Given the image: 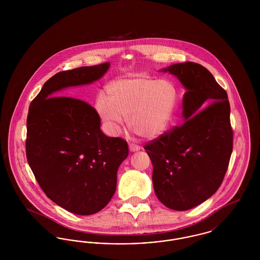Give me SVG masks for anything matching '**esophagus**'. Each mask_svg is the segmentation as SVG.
Masks as SVG:
<instances>
[{"mask_svg":"<svg viewBox=\"0 0 260 260\" xmlns=\"http://www.w3.org/2000/svg\"><path fill=\"white\" fill-rule=\"evenodd\" d=\"M128 148H129V151L131 152H137V151H139L140 150V147L138 146V145H136V144H128Z\"/></svg>","mask_w":260,"mask_h":260,"instance_id":"34e87169","label":"esophagus"}]
</instances>
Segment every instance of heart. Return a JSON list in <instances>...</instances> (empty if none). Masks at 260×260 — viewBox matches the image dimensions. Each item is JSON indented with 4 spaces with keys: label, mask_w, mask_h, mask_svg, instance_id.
<instances>
[{
    "label": "heart",
    "mask_w": 260,
    "mask_h": 260,
    "mask_svg": "<svg viewBox=\"0 0 260 260\" xmlns=\"http://www.w3.org/2000/svg\"><path fill=\"white\" fill-rule=\"evenodd\" d=\"M106 92L109 99L99 94L95 107L108 133L119 135L127 119L128 127L146 139L156 138L166 132L177 99L172 82L145 77L115 81Z\"/></svg>",
    "instance_id": "1"
}]
</instances>
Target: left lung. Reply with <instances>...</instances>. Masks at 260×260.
Segmentation results:
<instances>
[{
  "instance_id": "8db88e82",
  "label": "left lung",
  "mask_w": 260,
  "mask_h": 260,
  "mask_svg": "<svg viewBox=\"0 0 260 260\" xmlns=\"http://www.w3.org/2000/svg\"><path fill=\"white\" fill-rule=\"evenodd\" d=\"M159 72L173 75L186 89L183 124L144 149L153 165L156 196L169 209L190 210L222 183L233 150L230 104L226 91L198 63H176Z\"/></svg>"
}]
</instances>
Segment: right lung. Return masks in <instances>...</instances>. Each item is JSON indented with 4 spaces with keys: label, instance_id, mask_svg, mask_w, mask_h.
Here are the masks:
<instances>
[{
    "label": "right lung",
    "instance_id": "1",
    "mask_svg": "<svg viewBox=\"0 0 260 260\" xmlns=\"http://www.w3.org/2000/svg\"><path fill=\"white\" fill-rule=\"evenodd\" d=\"M110 67L106 62L52 76L31 102L27 117V161L45 194L79 215L102 210L117 186L126 141L105 136L100 118L79 99L57 96L66 88L92 84Z\"/></svg>",
    "mask_w": 260,
    "mask_h": 260
}]
</instances>
